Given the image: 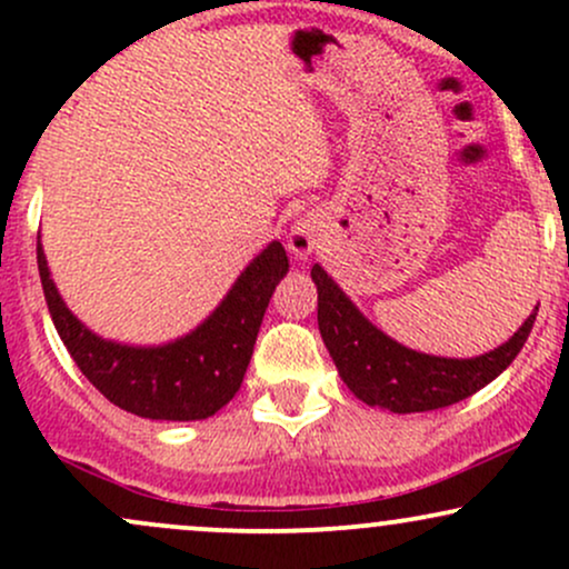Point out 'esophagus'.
I'll list each match as a JSON object with an SVG mask.
<instances>
[{
    "instance_id": "1",
    "label": "esophagus",
    "mask_w": 569,
    "mask_h": 569,
    "mask_svg": "<svg viewBox=\"0 0 569 569\" xmlns=\"http://www.w3.org/2000/svg\"><path fill=\"white\" fill-rule=\"evenodd\" d=\"M318 248V227L312 219H297L289 230V251L299 259H307Z\"/></svg>"
}]
</instances>
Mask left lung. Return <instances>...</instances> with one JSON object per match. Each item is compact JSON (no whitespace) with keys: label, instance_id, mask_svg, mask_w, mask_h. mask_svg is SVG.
Wrapping results in <instances>:
<instances>
[{"label":"left lung","instance_id":"obj_1","mask_svg":"<svg viewBox=\"0 0 569 569\" xmlns=\"http://www.w3.org/2000/svg\"><path fill=\"white\" fill-rule=\"evenodd\" d=\"M318 329L350 393L396 415L452 407L502 375L530 337L538 307L508 342L476 358H443L396 342L358 310L337 280L312 264Z\"/></svg>","mask_w":569,"mask_h":569}]
</instances>
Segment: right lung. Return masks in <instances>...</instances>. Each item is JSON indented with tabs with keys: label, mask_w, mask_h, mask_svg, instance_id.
Segmentation results:
<instances>
[{
	"label": "right lung",
	"mask_w": 569,
	"mask_h": 569,
	"mask_svg": "<svg viewBox=\"0 0 569 569\" xmlns=\"http://www.w3.org/2000/svg\"><path fill=\"white\" fill-rule=\"evenodd\" d=\"M37 264L58 337L98 393L130 415L171 422L206 420L232 401L272 291L289 272L283 243L272 240L189 335L162 345H126L98 337L69 310L50 276L39 234Z\"/></svg>",
	"instance_id": "add662e5"
}]
</instances>
